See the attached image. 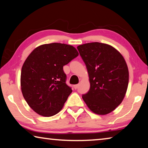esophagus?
<instances>
[{
  "instance_id": "esophagus-1",
  "label": "esophagus",
  "mask_w": 148,
  "mask_h": 148,
  "mask_svg": "<svg viewBox=\"0 0 148 148\" xmlns=\"http://www.w3.org/2000/svg\"><path fill=\"white\" fill-rule=\"evenodd\" d=\"M74 89H77V87H78V85H74Z\"/></svg>"
}]
</instances>
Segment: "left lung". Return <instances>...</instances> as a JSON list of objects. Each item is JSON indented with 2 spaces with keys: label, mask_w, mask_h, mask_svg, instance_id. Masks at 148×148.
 Here are the masks:
<instances>
[{
  "label": "left lung",
  "mask_w": 148,
  "mask_h": 148,
  "mask_svg": "<svg viewBox=\"0 0 148 148\" xmlns=\"http://www.w3.org/2000/svg\"><path fill=\"white\" fill-rule=\"evenodd\" d=\"M88 72L90 89L82 95L93 113L106 115L121 103L129 84V70L119 51L110 45L91 42L77 47Z\"/></svg>",
  "instance_id": "1"
}]
</instances>
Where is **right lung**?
Instances as JSON below:
<instances>
[{
	"label": "right lung",
	"instance_id": "1",
	"mask_svg": "<svg viewBox=\"0 0 148 148\" xmlns=\"http://www.w3.org/2000/svg\"><path fill=\"white\" fill-rule=\"evenodd\" d=\"M76 49L61 43L39 46L21 69V89L27 104L44 117L61 111L72 90L66 84L63 66L78 56Z\"/></svg>",
	"mask_w": 148,
	"mask_h": 148
}]
</instances>
